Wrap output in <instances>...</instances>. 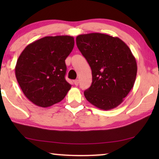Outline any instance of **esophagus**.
I'll list each match as a JSON object with an SVG mask.
<instances>
[{
  "mask_svg": "<svg viewBox=\"0 0 159 159\" xmlns=\"http://www.w3.org/2000/svg\"><path fill=\"white\" fill-rule=\"evenodd\" d=\"M74 84H75L76 86H77L78 84H79V80H74Z\"/></svg>",
  "mask_w": 159,
  "mask_h": 159,
  "instance_id": "esophagus-1",
  "label": "esophagus"
}]
</instances>
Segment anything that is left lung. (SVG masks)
Returning a JSON list of instances; mask_svg holds the SVG:
<instances>
[{"mask_svg": "<svg viewBox=\"0 0 159 159\" xmlns=\"http://www.w3.org/2000/svg\"><path fill=\"white\" fill-rule=\"evenodd\" d=\"M76 43L92 70L93 82L84 92L85 98L100 109L117 107L136 79L138 66L129 48L117 37L102 33L80 34Z\"/></svg>", "mask_w": 159, "mask_h": 159, "instance_id": "obj_1", "label": "left lung"}]
</instances>
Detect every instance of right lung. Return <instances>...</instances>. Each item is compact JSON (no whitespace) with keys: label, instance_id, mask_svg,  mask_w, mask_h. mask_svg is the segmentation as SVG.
<instances>
[{"label":"right lung","instance_id":"add662e5","mask_svg":"<svg viewBox=\"0 0 159 159\" xmlns=\"http://www.w3.org/2000/svg\"><path fill=\"white\" fill-rule=\"evenodd\" d=\"M74 45L71 36H48L30 43L21 52L15 75L32 103L46 108L64 98L71 87L65 80V60Z\"/></svg>","mask_w":159,"mask_h":159}]
</instances>
